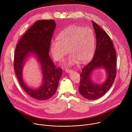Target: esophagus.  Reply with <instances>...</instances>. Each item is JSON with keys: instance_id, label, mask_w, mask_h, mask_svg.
<instances>
[{"instance_id": "1", "label": "esophagus", "mask_w": 132, "mask_h": 132, "mask_svg": "<svg viewBox=\"0 0 132 132\" xmlns=\"http://www.w3.org/2000/svg\"><path fill=\"white\" fill-rule=\"evenodd\" d=\"M65 72H66L67 73H71V72L72 71L71 70H70V69H66L65 70Z\"/></svg>"}]
</instances>
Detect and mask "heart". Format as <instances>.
I'll return each mask as SVG.
<instances>
[{"instance_id": "obj_1", "label": "heart", "mask_w": 132, "mask_h": 132, "mask_svg": "<svg viewBox=\"0 0 132 132\" xmlns=\"http://www.w3.org/2000/svg\"><path fill=\"white\" fill-rule=\"evenodd\" d=\"M51 42V52L58 61L63 59L67 54L70 55L67 64L72 65L78 61L85 62L94 54L95 38L93 30L88 27L71 26L61 31Z\"/></svg>"}]
</instances>
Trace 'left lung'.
<instances>
[{"label":"left lung","mask_w":132,"mask_h":132,"mask_svg":"<svg viewBox=\"0 0 132 132\" xmlns=\"http://www.w3.org/2000/svg\"><path fill=\"white\" fill-rule=\"evenodd\" d=\"M96 37V49L92 61L82 70L79 90L85 98L93 100L100 98L111 88L116 74V56L113 43L108 35L92 21ZM104 68L106 79L100 85L95 83L91 76L97 68Z\"/></svg>","instance_id":"obj_1"}]
</instances>
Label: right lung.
<instances>
[{"mask_svg": "<svg viewBox=\"0 0 132 132\" xmlns=\"http://www.w3.org/2000/svg\"><path fill=\"white\" fill-rule=\"evenodd\" d=\"M55 27L53 20L36 21L21 38L15 51L14 67L19 83L27 94L38 100H48L55 94L62 73V69L55 66L49 54ZM31 55L37 58L42 73V85L36 89L28 87L22 77L23 65Z\"/></svg>", "mask_w": 132, "mask_h": 132, "instance_id": "1", "label": "right lung"}]
</instances>
